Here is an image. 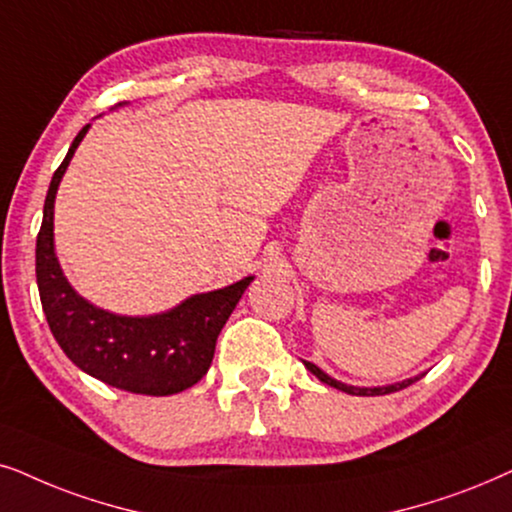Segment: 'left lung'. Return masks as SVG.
Wrapping results in <instances>:
<instances>
[{"instance_id": "8db88e82", "label": "left lung", "mask_w": 512, "mask_h": 512, "mask_svg": "<svg viewBox=\"0 0 512 512\" xmlns=\"http://www.w3.org/2000/svg\"><path fill=\"white\" fill-rule=\"evenodd\" d=\"M304 365H306V370H309L311 374H316V377L323 381V384L332 386V388H339V391L351 393V395H386V393H395V391H400V388H407L410 384H414V381H417V379H421V377H414V379L400 381V384L384 386V388H356V386H346V384H342V381H335L332 377H327L323 370H318V367L313 365V363H309V360H304Z\"/></svg>"}]
</instances>
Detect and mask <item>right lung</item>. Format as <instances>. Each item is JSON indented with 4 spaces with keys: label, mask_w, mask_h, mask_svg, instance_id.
Instances as JSON below:
<instances>
[{
    "label": "right lung",
    "mask_w": 512,
    "mask_h": 512,
    "mask_svg": "<svg viewBox=\"0 0 512 512\" xmlns=\"http://www.w3.org/2000/svg\"><path fill=\"white\" fill-rule=\"evenodd\" d=\"M88 126L74 138L70 152L53 173L37 236V285L53 337L79 370L142 395H173L206 377L215 344L252 276L229 288L194 295L177 309L152 318H126L95 309L65 281L53 252V201L74 149Z\"/></svg>",
    "instance_id": "obj_1"
}]
</instances>
